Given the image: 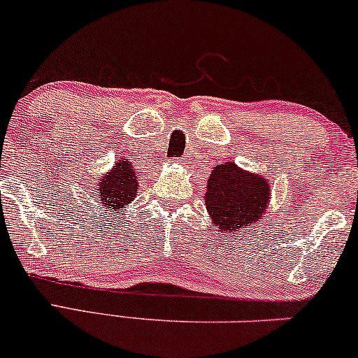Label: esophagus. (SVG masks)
Listing matches in <instances>:
<instances>
[{
  "label": "esophagus",
  "instance_id": "1",
  "mask_svg": "<svg viewBox=\"0 0 358 358\" xmlns=\"http://www.w3.org/2000/svg\"><path fill=\"white\" fill-rule=\"evenodd\" d=\"M176 162H178V164H184V159H176Z\"/></svg>",
  "mask_w": 358,
  "mask_h": 358
}]
</instances>
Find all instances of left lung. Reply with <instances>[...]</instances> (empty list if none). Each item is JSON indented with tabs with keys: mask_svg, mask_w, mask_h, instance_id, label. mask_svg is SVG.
I'll list each match as a JSON object with an SVG mask.
<instances>
[{
	"mask_svg": "<svg viewBox=\"0 0 358 358\" xmlns=\"http://www.w3.org/2000/svg\"><path fill=\"white\" fill-rule=\"evenodd\" d=\"M203 197L208 215L219 231H238L258 224L264 215L270 202V182L229 161L213 168Z\"/></svg>",
	"mask_w": 358,
	"mask_h": 358,
	"instance_id": "obj_1",
	"label": "left lung"
}]
</instances>
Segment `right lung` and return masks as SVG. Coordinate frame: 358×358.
Returning a JSON list of instances; mask_svg holds the SVG:
<instances>
[{
    "label": "right lung",
    "instance_id": "add662e5",
    "mask_svg": "<svg viewBox=\"0 0 358 358\" xmlns=\"http://www.w3.org/2000/svg\"><path fill=\"white\" fill-rule=\"evenodd\" d=\"M138 179L136 171L133 169L131 162L128 159L115 162L110 173H106L99 179V187L95 189L96 196L106 208L110 210H118L117 215L123 208L128 207L136 197Z\"/></svg>",
    "mask_w": 358,
    "mask_h": 358
}]
</instances>
